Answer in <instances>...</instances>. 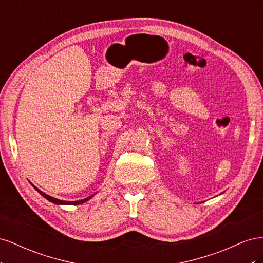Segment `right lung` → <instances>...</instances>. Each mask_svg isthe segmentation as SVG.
<instances>
[{
	"instance_id": "add662e5",
	"label": "right lung",
	"mask_w": 263,
	"mask_h": 263,
	"mask_svg": "<svg viewBox=\"0 0 263 263\" xmlns=\"http://www.w3.org/2000/svg\"><path fill=\"white\" fill-rule=\"evenodd\" d=\"M37 191H38V193L41 194V195H43L45 198H47V200L48 201H50L51 203H54V204H57V205H79V204H82V203H85L86 201H89L90 198H92L93 197V195H91V196H89V197H86V198H83V200H80V201H72V202H69V201H61V200H58V198H54V197H51V196H49L48 194H46V193H44L43 191H41V190H38L36 186H34Z\"/></svg>"
}]
</instances>
